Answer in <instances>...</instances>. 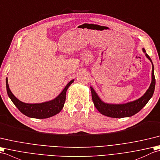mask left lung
I'll return each instance as SVG.
<instances>
[{
	"mask_svg": "<svg viewBox=\"0 0 160 160\" xmlns=\"http://www.w3.org/2000/svg\"><path fill=\"white\" fill-rule=\"evenodd\" d=\"M144 52H146L145 49L143 48ZM147 58L150 60L152 63V81L149 88L147 90L142 97L136 101L128 102L126 104L122 105H111L107 104L102 102L98 95L96 93L93 88L90 87L92 92V98L93 101L94 105L98 109V111L102 113V115L111 117V118H124V117H130L136 114L138 112L142 109L147 105L148 101L152 97L154 93L155 86V78L154 75V67L151 59L146 53Z\"/></svg>",
	"mask_w": 160,
	"mask_h": 160,
	"instance_id": "1",
	"label": "left lung"
}]
</instances>
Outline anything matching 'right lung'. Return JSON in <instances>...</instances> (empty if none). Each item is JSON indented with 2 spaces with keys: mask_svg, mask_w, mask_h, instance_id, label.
I'll use <instances>...</instances> for the list:
<instances>
[{
  "mask_svg": "<svg viewBox=\"0 0 160 160\" xmlns=\"http://www.w3.org/2000/svg\"><path fill=\"white\" fill-rule=\"evenodd\" d=\"M73 81L74 79L71 80L66 85L61 94L54 100L36 104L24 103V102L19 101L16 97H14L9 88L8 78H6V88L9 97L13 102V104L16 105V107L20 110V112L30 118L42 119L49 118V117L55 116L61 112L66 101V91Z\"/></svg>",
  "mask_w": 160,
  "mask_h": 160,
  "instance_id": "obj_1",
  "label": "right lung"
}]
</instances>
